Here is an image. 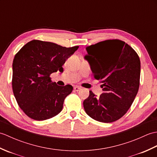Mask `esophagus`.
Returning <instances> with one entry per match:
<instances>
[{"instance_id": "34e87169", "label": "esophagus", "mask_w": 157, "mask_h": 157, "mask_svg": "<svg viewBox=\"0 0 157 157\" xmlns=\"http://www.w3.org/2000/svg\"><path fill=\"white\" fill-rule=\"evenodd\" d=\"M80 89H81V87H79V86H75L74 87V90L76 92L79 91V90Z\"/></svg>"}]
</instances>
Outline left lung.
Segmentation results:
<instances>
[{
    "instance_id": "8db88e82",
    "label": "left lung",
    "mask_w": 157,
    "mask_h": 157,
    "mask_svg": "<svg viewBox=\"0 0 157 157\" xmlns=\"http://www.w3.org/2000/svg\"><path fill=\"white\" fill-rule=\"evenodd\" d=\"M94 78L102 83L99 97L90 91L83 105L93 119L111 123L124 115L138 92L140 61L131 46L120 40H107L86 47Z\"/></svg>"
}]
</instances>
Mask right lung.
<instances>
[{"label": "right lung", "instance_id": "obj_1", "mask_svg": "<svg viewBox=\"0 0 157 157\" xmlns=\"http://www.w3.org/2000/svg\"><path fill=\"white\" fill-rule=\"evenodd\" d=\"M78 46L66 48L55 43L34 40L15 55L13 62L12 87L19 107L29 117L43 121L62 111L73 86H60L50 75L63 71V65Z\"/></svg>", "mask_w": 157, "mask_h": 157}]
</instances>
